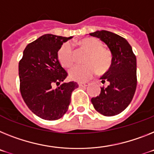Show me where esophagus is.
<instances>
[{
    "label": "esophagus",
    "instance_id": "esophagus-1",
    "mask_svg": "<svg viewBox=\"0 0 154 154\" xmlns=\"http://www.w3.org/2000/svg\"><path fill=\"white\" fill-rule=\"evenodd\" d=\"M89 85V83H88V82H81V83H79V86L80 87H87V86H88Z\"/></svg>",
    "mask_w": 154,
    "mask_h": 154
}]
</instances>
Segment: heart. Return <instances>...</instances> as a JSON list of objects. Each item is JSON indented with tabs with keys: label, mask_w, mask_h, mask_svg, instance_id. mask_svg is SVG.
<instances>
[{
	"label": "heart",
	"mask_w": 154,
	"mask_h": 154,
	"mask_svg": "<svg viewBox=\"0 0 154 154\" xmlns=\"http://www.w3.org/2000/svg\"><path fill=\"white\" fill-rule=\"evenodd\" d=\"M79 45L88 52L85 65H76L69 71V77L77 81H85L91 78L97 71L105 73L112 64V54L103 48V43L96 38H85ZM58 59L63 66L69 68L74 62L72 45L66 43L58 51Z\"/></svg>",
	"instance_id": "1"
}]
</instances>
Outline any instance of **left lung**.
I'll use <instances>...</instances> for the list:
<instances>
[{
	"label": "left lung",
	"mask_w": 154,
	"mask_h": 154,
	"mask_svg": "<svg viewBox=\"0 0 154 154\" xmlns=\"http://www.w3.org/2000/svg\"><path fill=\"white\" fill-rule=\"evenodd\" d=\"M90 35L98 37L108 46L112 54L109 70L100 78L102 83L99 96L91 99L99 113L112 117L125 110L135 95L137 86L136 57L131 45L124 37L106 30L96 31Z\"/></svg>",
	"instance_id": "obj_1"
}]
</instances>
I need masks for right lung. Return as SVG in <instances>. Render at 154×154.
I'll return each instance as SVG.
<instances>
[{"label":"right lung","mask_w":154,"mask_h":154,"mask_svg":"<svg viewBox=\"0 0 154 154\" xmlns=\"http://www.w3.org/2000/svg\"><path fill=\"white\" fill-rule=\"evenodd\" d=\"M70 38L41 36L27 45L19 63L22 97L29 109L44 120L61 118L69 108L71 94L78 88L74 81L63 83L68 73L58 59L59 49ZM55 83L60 86L53 89Z\"/></svg>","instance_id":"add662e5"}]
</instances>
